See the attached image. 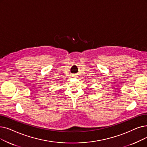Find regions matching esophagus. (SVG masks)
I'll list each match as a JSON object with an SVG mask.
<instances>
[{"instance_id": "esophagus-1", "label": "esophagus", "mask_w": 147, "mask_h": 147, "mask_svg": "<svg viewBox=\"0 0 147 147\" xmlns=\"http://www.w3.org/2000/svg\"><path fill=\"white\" fill-rule=\"evenodd\" d=\"M73 76H75V75H73Z\"/></svg>"}]
</instances>
